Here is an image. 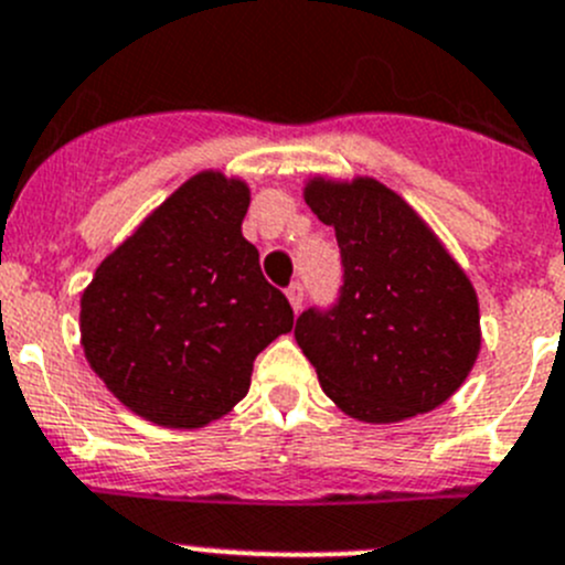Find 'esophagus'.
<instances>
[{
    "mask_svg": "<svg viewBox=\"0 0 565 565\" xmlns=\"http://www.w3.org/2000/svg\"><path fill=\"white\" fill-rule=\"evenodd\" d=\"M286 297H288V302H291L294 310L302 308V302H305L302 282H291V286H288V291H286Z\"/></svg>",
    "mask_w": 565,
    "mask_h": 565,
    "instance_id": "esophagus-1",
    "label": "esophagus"
}]
</instances>
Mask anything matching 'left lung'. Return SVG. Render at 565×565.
<instances>
[{"label":"left lung","mask_w":565,"mask_h":565,"mask_svg":"<svg viewBox=\"0 0 565 565\" xmlns=\"http://www.w3.org/2000/svg\"><path fill=\"white\" fill-rule=\"evenodd\" d=\"M305 202L335 227L343 263L338 302L305 310L294 330L324 394L369 424L444 405L480 354L471 279L427 222L374 177H313Z\"/></svg>","instance_id":"1"}]
</instances>
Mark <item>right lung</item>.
Instances as JSON below:
<instances>
[{"label": "right lung", "mask_w": 565, "mask_h": 565, "mask_svg": "<svg viewBox=\"0 0 565 565\" xmlns=\"http://www.w3.org/2000/svg\"><path fill=\"white\" fill-rule=\"evenodd\" d=\"M249 185L222 171L182 182L96 268L79 299L90 369L160 427L196 429L249 391L252 363L291 332L286 294L268 286L241 233Z\"/></svg>", "instance_id": "1"}]
</instances>
